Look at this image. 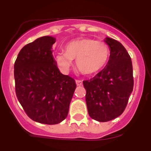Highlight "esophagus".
I'll return each mask as SVG.
<instances>
[{"mask_svg": "<svg viewBox=\"0 0 151 151\" xmlns=\"http://www.w3.org/2000/svg\"><path fill=\"white\" fill-rule=\"evenodd\" d=\"M76 84H77V86H80V85H83V82L81 80H76Z\"/></svg>", "mask_w": 151, "mask_h": 151, "instance_id": "obj_1", "label": "esophagus"}]
</instances>
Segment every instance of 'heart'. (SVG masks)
<instances>
[{
	"mask_svg": "<svg viewBox=\"0 0 151 151\" xmlns=\"http://www.w3.org/2000/svg\"><path fill=\"white\" fill-rule=\"evenodd\" d=\"M109 55L108 45L101 41L82 39L70 42L65 52H58L56 62L61 69L66 71L76 60L77 69L85 75L96 74L106 65Z\"/></svg>",
	"mask_w": 151,
	"mask_h": 151,
	"instance_id": "heart-1",
	"label": "heart"
}]
</instances>
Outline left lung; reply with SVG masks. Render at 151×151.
Instances as JSON below:
<instances>
[{
  "instance_id": "left-lung-1",
  "label": "left lung",
  "mask_w": 151,
  "mask_h": 151,
  "mask_svg": "<svg viewBox=\"0 0 151 151\" xmlns=\"http://www.w3.org/2000/svg\"><path fill=\"white\" fill-rule=\"evenodd\" d=\"M104 41L110 50L107 64L92 79L83 81L88 114L99 122H107L123 113L134 87L128 52L115 39L106 37Z\"/></svg>"
}]
</instances>
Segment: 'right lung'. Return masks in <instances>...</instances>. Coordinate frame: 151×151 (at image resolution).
<instances>
[{
	"label": "right lung",
	"instance_id": "right-lung-1",
	"mask_svg": "<svg viewBox=\"0 0 151 151\" xmlns=\"http://www.w3.org/2000/svg\"><path fill=\"white\" fill-rule=\"evenodd\" d=\"M55 39L42 36L22 48L14 63L15 92L27 115L36 122L54 125L68 113L77 85L61 74L52 55Z\"/></svg>",
	"mask_w": 151,
	"mask_h": 151
}]
</instances>
